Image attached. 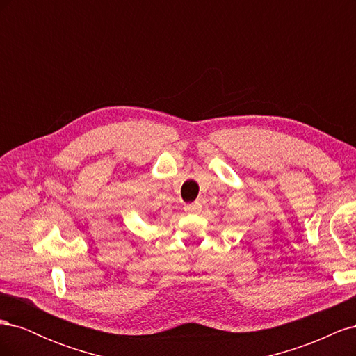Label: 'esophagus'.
<instances>
[{
    "label": "esophagus",
    "instance_id": "34e87169",
    "mask_svg": "<svg viewBox=\"0 0 356 356\" xmlns=\"http://www.w3.org/2000/svg\"><path fill=\"white\" fill-rule=\"evenodd\" d=\"M184 211H186V212H188V213H199V212L202 211V204H200L199 202L186 204V207H184Z\"/></svg>",
    "mask_w": 356,
    "mask_h": 356
}]
</instances>
